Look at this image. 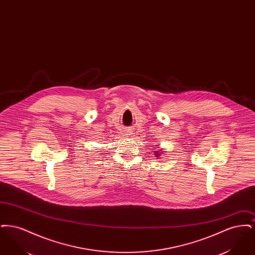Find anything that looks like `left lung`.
<instances>
[{"label": "left lung", "instance_id": "1", "mask_svg": "<svg viewBox=\"0 0 255 255\" xmlns=\"http://www.w3.org/2000/svg\"><path fill=\"white\" fill-rule=\"evenodd\" d=\"M154 155H155L156 157H159V156H160L161 158H162V156H163V154H162V151H161V150H159L158 152H155V154H154Z\"/></svg>", "mask_w": 255, "mask_h": 255}]
</instances>
